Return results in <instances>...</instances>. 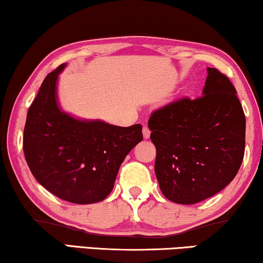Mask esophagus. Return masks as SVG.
Masks as SVG:
<instances>
[{
    "label": "esophagus",
    "mask_w": 263,
    "mask_h": 263,
    "mask_svg": "<svg viewBox=\"0 0 263 263\" xmlns=\"http://www.w3.org/2000/svg\"><path fill=\"white\" fill-rule=\"evenodd\" d=\"M143 136H144V138H145V139H147L150 137V128L147 126L143 127Z\"/></svg>",
    "instance_id": "1"
}]
</instances>
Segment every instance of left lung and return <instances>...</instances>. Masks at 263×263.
I'll use <instances>...</instances> for the list:
<instances>
[{
  "instance_id": "obj_1",
  "label": "left lung",
  "mask_w": 263,
  "mask_h": 263,
  "mask_svg": "<svg viewBox=\"0 0 263 263\" xmlns=\"http://www.w3.org/2000/svg\"><path fill=\"white\" fill-rule=\"evenodd\" d=\"M236 94L227 76L207 68L202 96L175 100L151 114L155 174L168 200L197 204L234 180L246 146V117Z\"/></svg>"
}]
</instances>
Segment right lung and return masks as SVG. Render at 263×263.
<instances>
[{"label": "right lung", "instance_id": "obj_1", "mask_svg": "<svg viewBox=\"0 0 263 263\" xmlns=\"http://www.w3.org/2000/svg\"><path fill=\"white\" fill-rule=\"evenodd\" d=\"M61 66L46 76L27 112L24 154L35 180L53 195L87 205L108 197L125 157L142 142V125L79 119L61 108Z\"/></svg>", "mask_w": 263, "mask_h": 263}]
</instances>
